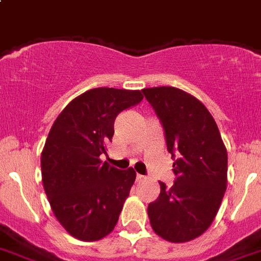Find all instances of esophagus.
<instances>
[{
  "label": "esophagus",
  "mask_w": 261,
  "mask_h": 261,
  "mask_svg": "<svg viewBox=\"0 0 261 261\" xmlns=\"http://www.w3.org/2000/svg\"><path fill=\"white\" fill-rule=\"evenodd\" d=\"M136 180H138V182H142V180H145V177L142 174H138L136 175Z\"/></svg>",
  "instance_id": "obj_1"
}]
</instances>
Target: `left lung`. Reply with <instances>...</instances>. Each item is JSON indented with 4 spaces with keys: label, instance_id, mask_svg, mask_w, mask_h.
Wrapping results in <instances>:
<instances>
[{
    "label": "left lung",
    "instance_id": "left-lung-1",
    "mask_svg": "<svg viewBox=\"0 0 261 261\" xmlns=\"http://www.w3.org/2000/svg\"><path fill=\"white\" fill-rule=\"evenodd\" d=\"M165 131L177 175L148 205L154 233L168 242L198 238L215 220L227 185V152L212 114L203 102L175 87L143 90Z\"/></svg>",
    "mask_w": 261,
    "mask_h": 261
}]
</instances>
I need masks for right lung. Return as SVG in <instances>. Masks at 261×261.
Instances as JSON below:
<instances>
[{
    "mask_svg": "<svg viewBox=\"0 0 261 261\" xmlns=\"http://www.w3.org/2000/svg\"><path fill=\"white\" fill-rule=\"evenodd\" d=\"M140 91L100 87L66 105L41 152V177L51 211L74 238L102 239L113 231L136 173L102 163L122 110L139 104Z\"/></svg>",
    "mask_w": 261,
    "mask_h": 261,
    "instance_id": "obj_1",
    "label": "right lung"
}]
</instances>
